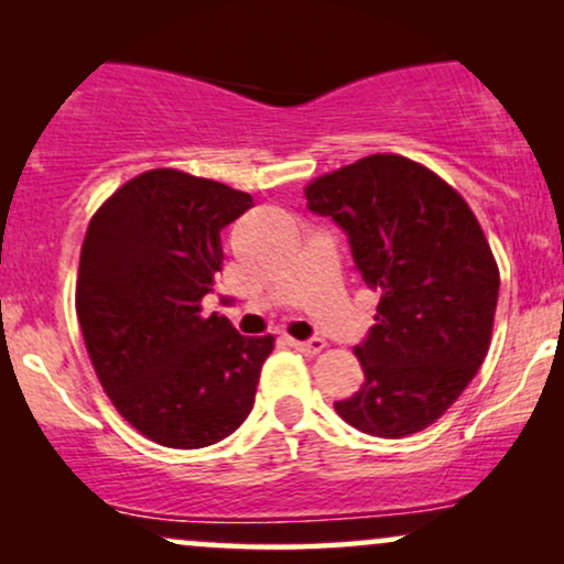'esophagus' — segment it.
<instances>
[{
    "mask_svg": "<svg viewBox=\"0 0 564 564\" xmlns=\"http://www.w3.org/2000/svg\"><path fill=\"white\" fill-rule=\"evenodd\" d=\"M291 345H294L296 352L307 355V358H315V355L323 352L326 341H323V339H310V341H291Z\"/></svg>",
    "mask_w": 564,
    "mask_h": 564,
    "instance_id": "obj_1",
    "label": "esophagus"
}]
</instances>
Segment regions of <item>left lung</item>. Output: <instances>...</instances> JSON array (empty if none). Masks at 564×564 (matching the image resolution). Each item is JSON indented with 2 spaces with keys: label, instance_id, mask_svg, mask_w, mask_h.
<instances>
[{
  "label": "left lung",
  "instance_id": "8db88e82",
  "mask_svg": "<svg viewBox=\"0 0 564 564\" xmlns=\"http://www.w3.org/2000/svg\"><path fill=\"white\" fill-rule=\"evenodd\" d=\"M307 209L345 228L366 286L371 334L355 347L364 384L334 403L349 426L405 437L435 424L488 355L498 264L456 187L398 153H373L304 187Z\"/></svg>",
  "mask_w": 564,
  "mask_h": 564
}]
</instances>
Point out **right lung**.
I'll use <instances>...</instances> for the list:
<instances>
[{
    "mask_svg": "<svg viewBox=\"0 0 564 564\" xmlns=\"http://www.w3.org/2000/svg\"><path fill=\"white\" fill-rule=\"evenodd\" d=\"M251 196L180 170H151L89 219L76 315L116 411L166 448H206L243 424L275 336H241L204 296L223 270L219 230Z\"/></svg>",
    "mask_w": 564,
    "mask_h": 564,
    "instance_id": "obj_1",
    "label": "right lung"
}]
</instances>
